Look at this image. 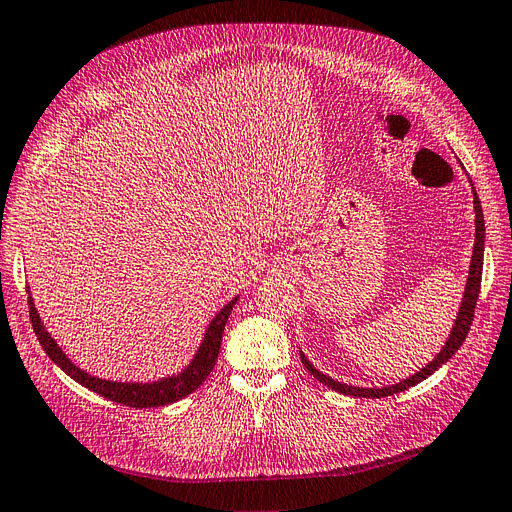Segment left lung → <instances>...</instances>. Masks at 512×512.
<instances>
[{
	"instance_id": "1",
	"label": "left lung",
	"mask_w": 512,
	"mask_h": 512,
	"mask_svg": "<svg viewBox=\"0 0 512 512\" xmlns=\"http://www.w3.org/2000/svg\"><path fill=\"white\" fill-rule=\"evenodd\" d=\"M473 197H475V250H473V260H470V271H468V281H466V290H464V298H462V304H460V311H458V317H456V323L452 327V334H449L445 346L441 349V353H437V357L428 363L426 367H422V370L418 374H414L412 378L407 380H401L393 386H382V388H359V386H351V384H342L338 380H332L330 376L321 374L317 367L306 359L302 353V363L306 370L311 372L313 378H317L321 384L330 386L332 391H338L342 395H351V397H367V399H380V397H391L395 393H401V391H407V388L426 380L428 376H431L433 372H437L439 367L443 363H447L449 359L454 357V353L460 349L462 342L466 340L468 336V330L470 325H473V317H475V306H477V298H479V292H481V273H483V243H485V222H483V210H481V201L477 197V191L473 187Z\"/></svg>"
}]
</instances>
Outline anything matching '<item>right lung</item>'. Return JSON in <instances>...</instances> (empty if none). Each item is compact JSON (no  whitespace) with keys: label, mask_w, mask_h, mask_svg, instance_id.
Instances as JSON below:
<instances>
[{"label":"right lung","mask_w":512,"mask_h":512,"mask_svg":"<svg viewBox=\"0 0 512 512\" xmlns=\"http://www.w3.org/2000/svg\"><path fill=\"white\" fill-rule=\"evenodd\" d=\"M237 302L231 300L224 309H220V313L212 319V323L208 325V332L203 336V342L199 346V351L195 353L193 361L176 376L170 378H161L157 382H111V380H102L96 376H90L88 372L79 370V367L69 361V357L63 353V349L54 342V338L46 332V327L37 315L35 304L29 296V317L33 323V330L37 334L39 344L44 346L46 355L60 367V370L67 372L75 382L84 384L90 391L102 395L109 401H117L121 405L128 407H159V405H168L174 403L182 397L191 395L195 388H199L210 376V372L214 370L218 353H220V342H222V332L224 325H227V319L233 311V304Z\"/></svg>","instance_id":"1"}]
</instances>
